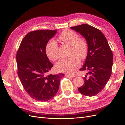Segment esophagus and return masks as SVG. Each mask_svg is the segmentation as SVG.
Masks as SVG:
<instances>
[{
  "mask_svg": "<svg viewBox=\"0 0 125 125\" xmlns=\"http://www.w3.org/2000/svg\"><path fill=\"white\" fill-rule=\"evenodd\" d=\"M65 76L67 77H73L74 78L75 76L74 74H65Z\"/></svg>",
  "mask_w": 125,
  "mask_h": 125,
  "instance_id": "obj_1",
  "label": "esophagus"
}]
</instances>
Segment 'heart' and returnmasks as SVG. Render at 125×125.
Wrapping results in <instances>:
<instances>
[{"label": "heart", "instance_id": "obj_1", "mask_svg": "<svg viewBox=\"0 0 125 125\" xmlns=\"http://www.w3.org/2000/svg\"><path fill=\"white\" fill-rule=\"evenodd\" d=\"M59 39L64 43L71 46L70 58L62 59L56 64L59 72L72 73L80 65V59H85L88 53V46L87 41L75 32L69 30H64L60 35ZM47 57L53 61L60 58L59 45L53 39L48 41L45 47Z\"/></svg>", "mask_w": 125, "mask_h": 125}]
</instances>
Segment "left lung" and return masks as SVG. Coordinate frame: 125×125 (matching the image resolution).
Returning a JSON list of instances; mask_svg holds the SVG:
<instances>
[{
	"instance_id": "left-lung-1",
	"label": "left lung",
	"mask_w": 125,
	"mask_h": 125,
	"mask_svg": "<svg viewBox=\"0 0 125 125\" xmlns=\"http://www.w3.org/2000/svg\"><path fill=\"white\" fill-rule=\"evenodd\" d=\"M83 36L87 42L88 50L83 67L88 70L84 77V84L78 88L84 95H96L105 87L110 78L113 65V54L105 36L99 29L87 24L71 27Z\"/></svg>"
}]
</instances>
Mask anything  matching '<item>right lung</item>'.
Segmentation results:
<instances>
[{
  "mask_svg": "<svg viewBox=\"0 0 125 125\" xmlns=\"http://www.w3.org/2000/svg\"><path fill=\"white\" fill-rule=\"evenodd\" d=\"M57 30L32 31L24 37L16 55L18 75L24 89L37 101L51 99L58 91L63 73L48 74L53 67L45 51Z\"/></svg>",
  "mask_w": 125,
  "mask_h": 125,
  "instance_id": "right-lung-1",
  "label": "right lung"
}]
</instances>
